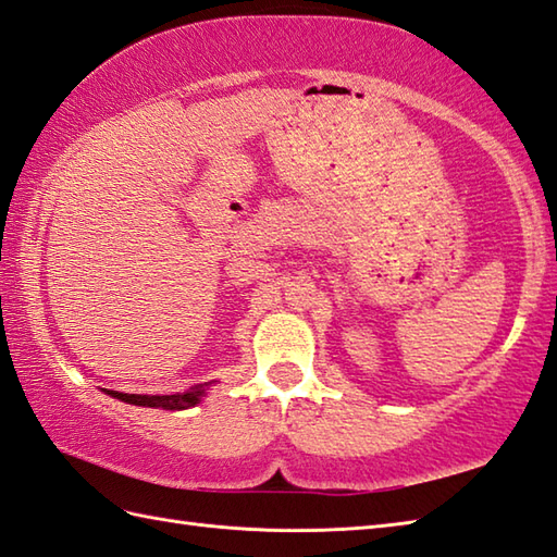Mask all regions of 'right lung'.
<instances>
[{"label":"right lung","instance_id":"obj_1","mask_svg":"<svg viewBox=\"0 0 557 557\" xmlns=\"http://www.w3.org/2000/svg\"><path fill=\"white\" fill-rule=\"evenodd\" d=\"M108 395L128 401V405H138V407H156V409H188L200 401V397L206 395L203 385H196L191 389H186L182 395H126V393H116V389H108Z\"/></svg>","mask_w":557,"mask_h":557}]
</instances>
